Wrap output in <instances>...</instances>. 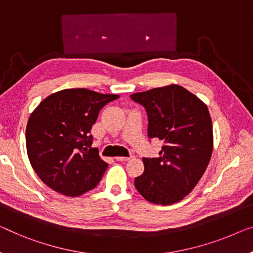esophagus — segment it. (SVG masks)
Here are the masks:
<instances>
[{"mask_svg": "<svg viewBox=\"0 0 253 253\" xmlns=\"http://www.w3.org/2000/svg\"><path fill=\"white\" fill-rule=\"evenodd\" d=\"M129 159L130 158H128V157H117L116 158V160L120 161V163H126V161H128Z\"/></svg>", "mask_w": 253, "mask_h": 253, "instance_id": "esophagus-1", "label": "esophagus"}]
</instances>
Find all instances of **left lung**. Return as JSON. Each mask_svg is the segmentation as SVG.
Segmentation results:
<instances>
[{
  "label": "left lung",
  "mask_w": 253,
  "mask_h": 253,
  "mask_svg": "<svg viewBox=\"0 0 253 253\" xmlns=\"http://www.w3.org/2000/svg\"><path fill=\"white\" fill-rule=\"evenodd\" d=\"M144 107L148 136L164 142L158 158H143L144 172L135 178L139 194L154 205L178 202L193 190L212 153V124L207 105L182 86L131 94Z\"/></svg>",
  "instance_id": "obj_1"
}]
</instances>
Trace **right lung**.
<instances>
[{
	"mask_svg": "<svg viewBox=\"0 0 253 253\" xmlns=\"http://www.w3.org/2000/svg\"><path fill=\"white\" fill-rule=\"evenodd\" d=\"M118 97L70 88L39 104L29 117L26 146L30 165L44 184L67 197H78L99 184L108 164L90 146V129L101 109Z\"/></svg>",
	"mask_w": 253,
	"mask_h": 253,
	"instance_id": "obj_1",
	"label": "right lung"
}]
</instances>
